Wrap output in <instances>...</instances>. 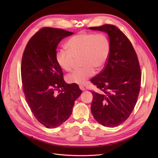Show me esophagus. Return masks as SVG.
Listing matches in <instances>:
<instances>
[{
	"label": "esophagus",
	"mask_w": 158,
	"mask_h": 158,
	"mask_svg": "<svg viewBox=\"0 0 158 158\" xmlns=\"http://www.w3.org/2000/svg\"><path fill=\"white\" fill-rule=\"evenodd\" d=\"M79 87V88H80V89H81V90H82V91H85V87H84L83 85H80Z\"/></svg>",
	"instance_id": "34e87169"
}]
</instances>
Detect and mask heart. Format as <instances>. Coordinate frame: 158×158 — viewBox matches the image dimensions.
I'll use <instances>...</instances> for the list:
<instances>
[{"instance_id":"heart-1","label":"heart","mask_w":158,"mask_h":158,"mask_svg":"<svg viewBox=\"0 0 158 158\" xmlns=\"http://www.w3.org/2000/svg\"><path fill=\"white\" fill-rule=\"evenodd\" d=\"M67 51L59 50L56 59L62 69L70 71L76 60L80 59L81 69L68 74L66 81L69 84H84L97 71L105 67L110 54V43L102 33L81 32L71 37L65 44Z\"/></svg>"}]
</instances>
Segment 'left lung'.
<instances>
[{
  "instance_id": "8db88e82",
  "label": "left lung",
  "mask_w": 158,
  "mask_h": 158,
  "mask_svg": "<svg viewBox=\"0 0 158 158\" xmlns=\"http://www.w3.org/2000/svg\"><path fill=\"white\" fill-rule=\"evenodd\" d=\"M89 29L107 33L110 43L105 67L91 81L101 90L91 91V112L101 124L116 127L129 117L137 102L141 82L139 60L131 41L118 27L105 24Z\"/></svg>"
}]
</instances>
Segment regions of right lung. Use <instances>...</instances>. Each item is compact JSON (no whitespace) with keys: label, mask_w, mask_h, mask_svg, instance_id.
<instances>
[{"label":"right lung","mask_w":158,"mask_h":158,"mask_svg":"<svg viewBox=\"0 0 158 158\" xmlns=\"http://www.w3.org/2000/svg\"><path fill=\"white\" fill-rule=\"evenodd\" d=\"M73 32L43 27L29 40L22 57L21 79L26 102L36 119L47 128L61 125L71 116L82 91L67 84L56 59L60 41Z\"/></svg>","instance_id":"obj_1"}]
</instances>
